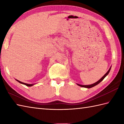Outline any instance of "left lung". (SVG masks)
I'll return each instance as SVG.
<instances>
[{"mask_svg": "<svg viewBox=\"0 0 124 124\" xmlns=\"http://www.w3.org/2000/svg\"><path fill=\"white\" fill-rule=\"evenodd\" d=\"M110 69H111V68H110V69H109V70L108 71V72L106 73V74H105L101 79H100L99 81H97V82H96L95 83H94V84H92V85H79V84H77V85H78V86H80V87H85V88H88L93 87L97 85V84H99L100 82H101V81L104 79V78L105 77H106L108 75V73H109L110 71Z\"/></svg>", "mask_w": 124, "mask_h": 124, "instance_id": "left-lung-1", "label": "left lung"}]
</instances>
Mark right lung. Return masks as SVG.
<instances>
[{"label": "right lung", "mask_w": 124, "mask_h": 124, "mask_svg": "<svg viewBox=\"0 0 124 124\" xmlns=\"http://www.w3.org/2000/svg\"><path fill=\"white\" fill-rule=\"evenodd\" d=\"M18 82H19L20 83H21V84H24V85H26L27 86H33V84H26V83H23V82H21V81H19V80H16Z\"/></svg>", "instance_id": "right-lung-1"}]
</instances>
